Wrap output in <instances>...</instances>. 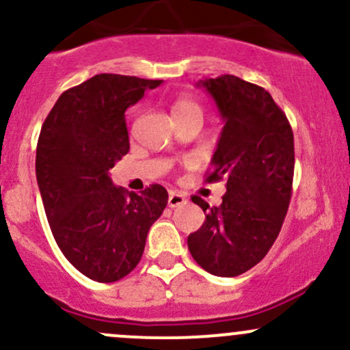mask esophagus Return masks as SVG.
I'll use <instances>...</instances> for the list:
<instances>
[{"label": "esophagus", "instance_id": "1", "mask_svg": "<svg viewBox=\"0 0 350 350\" xmlns=\"http://www.w3.org/2000/svg\"><path fill=\"white\" fill-rule=\"evenodd\" d=\"M186 201H187L186 196L178 193V191H171V193H169V198H167V206L169 207H178V206L186 204Z\"/></svg>", "mask_w": 350, "mask_h": 350}]
</instances>
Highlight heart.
Returning a JSON list of instances; mask_svg holds the SVG:
<instances>
[{"label":"heart","instance_id":"obj_1","mask_svg":"<svg viewBox=\"0 0 350 350\" xmlns=\"http://www.w3.org/2000/svg\"><path fill=\"white\" fill-rule=\"evenodd\" d=\"M187 113H201V107H199L198 103L193 101V99L181 96V98L176 99L174 105H172V116L178 118Z\"/></svg>","mask_w":350,"mask_h":350}]
</instances>
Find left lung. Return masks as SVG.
Here are the masks:
<instances>
[{
	"label": "left lung",
	"instance_id": "obj_1",
	"mask_svg": "<svg viewBox=\"0 0 350 350\" xmlns=\"http://www.w3.org/2000/svg\"><path fill=\"white\" fill-rule=\"evenodd\" d=\"M224 121L207 183L226 179L222 204L211 207L187 247L204 271L234 278L264 259L282 228L293 194L294 134L264 88L232 75L198 81Z\"/></svg>",
	"mask_w": 350,
	"mask_h": 350
}]
</instances>
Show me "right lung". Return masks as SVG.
<instances>
[{
	"instance_id": "obj_1",
	"label": "right lung",
	"mask_w": 350,
	"mask_h": 350,
	"mask_svg": "<svg viewBox=\"0 0 350 350\" xmlns=\"http://www.w3.org/2000/svg\"><path fill=\"white\" fill-rule=\"evenodd\" d=\"M161 83L96 75L64 91L41 128L36 179L49 228L64 257L93 281L116 282L137 266L167 204L159 184L136 194L109 176L129 151L126 109Z\"/></svg>"
}]
</instances>
